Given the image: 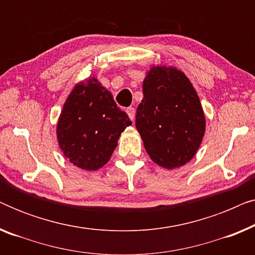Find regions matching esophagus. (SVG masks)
<instances>
[{"label":"esophagus","instance_id":"esophagus-1","mask_svg":"<svg viewBox=\"0 0 255 255\" xmlns=\"http://www.w3.org/2000/svg\"><path fill=\"white\" fill-rule=\"evenodd\" d=\"M127 113H128V117H130V120L133 121V120H134V116H135V110H134V108H132V107L128 108Z\"/></svg>","mask_w":255,"mask_h":255}]
</instances>
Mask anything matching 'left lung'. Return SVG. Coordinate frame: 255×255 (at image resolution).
Instances as JSON below:
<instances>
[{"mask_svg":"<svg viewBox=\"0 0 255 255\" xmlns=\"http://www.w3.org/2000/svg\"><path fill=\"white\" fill-rule=\"evenodd\" d=\"M142 93L135 127L148 155L168 169L186 165L200 147L205 131L196 90L182 72L153 67L142 83Z\"/></svg>","mask_w":255,"mask_h":255,"instance_id":"left-lung-1","label":"left lung"}]
</instances>
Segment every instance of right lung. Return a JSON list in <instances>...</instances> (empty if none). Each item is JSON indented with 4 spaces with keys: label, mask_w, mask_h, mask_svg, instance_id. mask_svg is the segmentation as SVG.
<instances>
[{
    "label": "right lung",
    "mask_w": 255,
    "mask_h": 255,
    "mask_svg": "<svg viewBox=\"0 0 255 255\" xmlns=\"http://www.w3.org/2000/svg\"><path fill=\"white\" fill-rule=\"evenodd\" d=\"M127 113L96 79L73 89L61 111L58 141L69 161L86 170H96L109 161L122 132L131 125Z\"/></svg>",
    "instance_id": "1"
}]
</instances>
